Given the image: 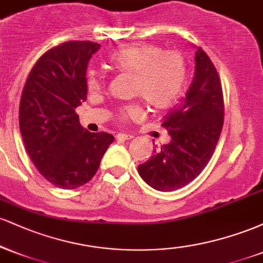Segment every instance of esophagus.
<instances>
[{"label": "esophagus", "instance_id": "1", "mask_svg": "<svg viewBox=\"0 0 263 263\" xmlns=\"http://www.w3.org/2000/svg\"><path fill=\"white\" fill-rule=\"evenodd\" d=\"M116 138L119 141H128L134 138V135H129V134H119L116 135Z\"/></svg>", "mask_w": 263, "mask_h": 263}]
</instances>
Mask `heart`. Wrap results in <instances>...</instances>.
<instances>
[{"label":"heart","mask_w":263,"mask_h":263,"mask_svg":"<svg viewBox=\"0 0 263 263\" xmlns=\"http://www.w3.org/2000/svg\"><path fill=\"white\" fill-rule=\"evenodd\" d=\"M111 65L115 70L134 74L132 92L142 96L151 106L165 108L171 106L182 92L186 79V63L178 50H163L151 43H137L119 48L111 54ZM90 92L100 91L102 77L93 69L85 75ZM140 104H129L120 110V119H138L143 116Z\"/></svg>","instance_id":"b5f03b06"}]
</instances>
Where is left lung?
Masks as SVG:
<instances>
[{
    "mask_svg": "<svg viewBox=\"0 0 263 263\" xmlns=\"http://www.w3.org/2000/svg\"><path fill=\"white\" fill-rule=\"evenodd\" d=\"M224 125V98L216 68L201 48L185 96L163 119L171 142L155 149L138 173L153 189L172 192L195 179L206 167Z\"/></svg>",
    "mask_w": 263,
    "mask_h": 263,
    "instance_id": "1",
    "label": "left lung"
}]
</instances>
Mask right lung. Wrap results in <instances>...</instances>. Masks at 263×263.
<instances>
[{"label":"right lung","instance_id":"add662e5","mask_svg":"<svg viewBox=\"0 0 263 263\" xmlns=\"http://www.w3.org/2000/svg\"><path fill=\"white\" fill-rule=\"evenodd\" d=\"M100 44L65 42L44 53L32 68L20 102V129L39 173L58 188L75 189L91 180L114 142L91 134L75 108L86 100L87 63Z\"/></svg>","mask_w":263,"mask_h":263}]
</instances>
